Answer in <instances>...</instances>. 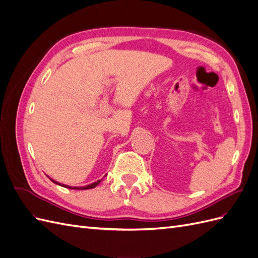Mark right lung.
Returning <instances> with one entry per match:
<instances>
[{"instance_id":"add662e5","label":"right lung","mask_w":258,"mask_h":258,"mask_svg":"<svg viewBox=\"0 0 258 258\" xmlns=\"http://www.w3.org/2000/svg\"><path fill=\"white\" fill-rule=\"evenodd\" d=\"M53 183H55V184H59V185H61V186H64V187H68V188H73V189H89V188H93V187H95L99 182H101V180H98V181H96V182H94V183H92V184H89V185H87V186H82V187H76V186H68V185H64V184H61V183H57V182H55L54 180H52V179H50Z\"/></svg>"}]
</instances>
